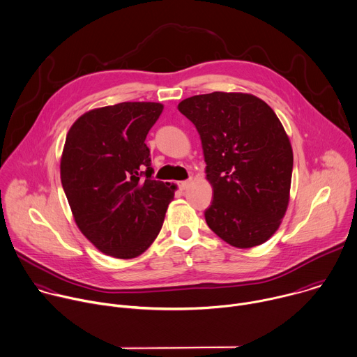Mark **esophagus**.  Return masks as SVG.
I'll list each match as a JSON object with an SVG mask.
<instances>
[{
	"mask_svg": "<svg viewBox=\"0 0 357 357\" xmlns=\"http://www.w3.org/2000/svg\"><path fill=\"white\" fill-rule=\"evenodd\" d=\"M190 184H191V178H187V180L180 181V183H178V187H180L181 190H185V188L190 187Z\"/></svg>",
	"mask_w": 357,
	"mask_h": 357,
	"instance_id": "34e87169",
	"label": "esophagus"
}]
</instances>
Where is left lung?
Returning a JSON list of instances; mask_svg holds the SVG:
<instances>
[{"instance_id":"8db88e82","label":"left lung","mask_w":357,"mask_h":357,"mask_svg":"<svg viewBox=\"0 0 357 357\" xmlns=\"http://www.w3.org/2000/svg\"><path fill=\"white\" fill-rule=\"evenodd\" d=\"M178 111L197 128L213 199L206 225L227 243H264L287 211L293 174L290 139L274 111L243 93L194 96Z\"/></svg>"}]
</instances>
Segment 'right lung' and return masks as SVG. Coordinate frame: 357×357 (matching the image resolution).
Returning <instances> with one entry per match:
<instances>
[{
  "instance_id": "add662e5",
  "label": "right lung",
  "mask_w": 357,
  "mask_h": 357,
  "mask_svg": "<svg viewBox=\"0 0 357 357\" xmlns=\"http://www.w3.org/2000/svg\"><path fill=\"white\" fill-rule=\"evenodd\" d=\"M159 102H119L82 115L70 128L61 185L83 235L102 253L132 259L162 229L174 185L153 180L145 140Z\"/></svg>"
}]
</instances>
